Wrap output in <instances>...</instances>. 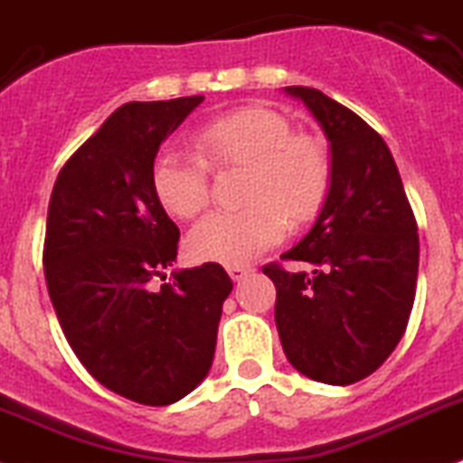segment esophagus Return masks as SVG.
<instances>
[{"instance_id": "obj_1", "label": "esophagus", "mask_w": 463, "mask_h": 463, "mask_svg": "<svg viewBox=\"0 0 463 463\" xmlns=\"http://www.w3.org/2000/svg\"><path fill=\"white\" fill-rule=\"evenodd\" d=\"M229 276H232V280H243L248 274L252 271L250 264H232V267H227Z\"/></svg>"}]
</instances>
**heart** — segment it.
I'll return each instance as SVG.
<instances>
[{
	"label": "heart",
	"instance_id": "1",
	"mask_svg": "<svg viewBox=\"0 0 463 463\" xmlns=\"http://www.w3.org/2000/svg\"><path fill=\"white\" fill-rule=\"evenodd\" d=\"M195 152L164 149L154 159V196L175 217L199 215L211 201V169L246 168L236 213H211L189 229L184 248L196 262L239 264L279 243L288 222H314L333 192V156L326 142L295 133L286 114L241 108L205 121Z\"/></svg>",
	"mask_w": 463,
	"mask_h": 463
}]
</instances>
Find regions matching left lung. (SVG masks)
Masks as SVG:
<instances>
[{
    "label": "left lung",
    "instance_id": "left-lung-1",
    "mask_svg": "<svg viewBox=\"0 0 463 463\" xmlns=\"http://www.w3.org/2000/svg\"><path fill=\"white\" fill-rule=\"evenodd\" d=\"M311 109L333 149V192L311 232L264 264L276 286V327L295 370L346 386L373 374L410 321L420 234L386 142L355 112L307 86H286Z\"/></svg>",
    "mask_w": 463,
    "mask_h": 463
}]
</instances>
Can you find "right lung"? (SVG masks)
<instances>
[{"instance_id": "1", "label": "right lung", "mask_w": 463, "mask_h": 463, "mask_svg": "<svg viewBox=\"0 0 463 463\" xmlns=\"http://www.w3.org/2000/svg\"><path fill=\"white\" fill-rule=\"evenodd\" d=\"M201 100L121 105L65 161L46 217L43 274L67 342L102 386L152 408L203 382L232 292L215 262L154 288L180 229L154 196L152 165Z\"/></svg>"}]
</instances>
